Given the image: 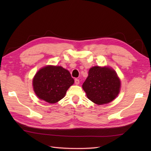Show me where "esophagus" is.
<instances>
[{
    "mask_svg": "<svg viewBox=\"0 0 151 151\" xmlns=\"http://www.w3.org/2000/svg\"><path fill=\"white\" fill-rule=\"evenodd\" d=\"M75 84H76V85H78V84H79V83H80L79 79L76 78V79L75 80Z\"/></svg>",
    "mask_w": 151,
    "mask_h": 151,
    "instance_id": "1",
    "label": "esophagus"
}]
</instances>
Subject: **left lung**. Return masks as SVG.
<instances>
[{"instance_id":"1","label":"left lung","mask_w":151,"mask_h":151,"mask_svg":"<svg viewBox=\"0 0 151 151\" xmlns=\"http://www.w3.org/2000/svg\"><path fill=\"white\" fill-rule=\"evenodd\" d=\"M120 88V79L109 67H91L82 85L88 98L98 105L111 102L118 95Z\"/></svg>"}]
</instances>
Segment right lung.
Masks as SVG:
<instances>
[{"mask_svg":"<svg viewBox=\"0 0 151 151\" xmlns=\"http://www.w3.org/2000/svg\"><path fill=\"white\" fill-rule=\"evenodd\" d=\"M74 82L68 70L61 66L47 65L35 75L32 84L38 98L53 104L65 97Z\"/></svg>","mask_w":151,"mask_h":151,"instance_id":"right-lung-1","label":"right lung"}]
</instances>
